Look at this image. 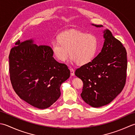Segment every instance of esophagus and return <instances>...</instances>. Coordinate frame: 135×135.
<instances>
[{
	"label": "esophagus",
	"mask_w": 135,
	"mask_h": 135,
	"mask_svg": "<svg viewBox=\"0 0 135 135\" xmlns=\"http://www.w3.org/2000/svg\"><path fill=\"white\" fill-rule=\"evenodd\" d=\"M70 75H71V76H74L75 75V70L73 69H70Z\"/></svg>",
	"instance_id": "1"
}]
</instances>
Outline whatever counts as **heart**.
<instances>
[{
  "mask_svg": "<svg viewBox=\"0 0 135 135\" xmlns=\"http://www.w3.org/2000/svg\"><path fill=\"white\" fill-rule=\"evenodd\" d=\"M57 40L52 42V49L61 62H65L70 54L71 61L83 65L91 61L97 53L98 38L93 34L71 30L60 33Z\"/></svg>",
  "mask_w": 135,
  "mask_h": 135,
  "instance_id": "1",
  "label": "heart"
}]
</instances>
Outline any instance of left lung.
I'll list each match as a JSON object with an SVG mask.
<instances>
[{
  "label": "left lung",
  "mask_w": 135,
  "mask_h": 135,
  "mask_svg": "<svg viewBox=\"0 0 135 135\" xmlns=\"http://www.w3.org/2000/svg\"><path fill=\"white\" fill-rule=\"evenodd\" d=\"M104 38L105 40L100 53L91 62L75 71V75L83 83L82 99L95 108L111 103L122 91L126 79L125 48L109 30H104Z\"/></svg>",
  "instance_id": "obj_1"
}]
</instances>
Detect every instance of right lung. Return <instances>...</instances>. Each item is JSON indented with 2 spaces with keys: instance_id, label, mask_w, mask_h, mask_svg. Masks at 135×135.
<instances>
[{
  "instance_id": "obj_1",
  "label": "right lung",
  "mask_w": 135,
  "mask_h": 135,
  "mask_svg": "<svg viewBox=\"0 0 135 135\" xmlns=\"http://www.w3.org/2000/svg\"><path fill=\"white\" fill-rule=\"evenodd\" d=\"M32 40L16 42L11 49V83L19 97L32 106L45 109L60 96V85L70 77L67 65L54 58L49 46H38Z\"/></svg>"
}]
</instances>
